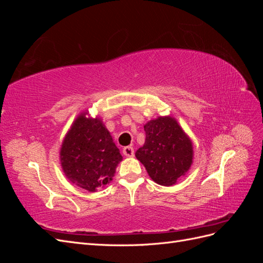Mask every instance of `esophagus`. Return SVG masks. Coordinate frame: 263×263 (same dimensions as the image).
Masks as SVG:
<instances>
[{"label": "esophagus", "mask_w": 263, "mask_h": 263, "mask_svg": "<svg viewBox=\"0 0 263 263\" xmlns=\"http://www.w3.org/2000/svg\"><path fill=\"white\" fill-rule=\"evenodd\" d=\"M123 154H124V156H126V157H133L134 154H135L134 148H133L132 146L125 147V148L123 149Z\"/></svg>", "instance_id": "esophagus-1"}]
</instances>
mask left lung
<instances>
[{
    "label": "left lung",
    "instance_id": "1",
    "mask_svg": "<svg viewBox=\"0 0 263 263\" xmlns=\"http://www.w3.org/2000/svg\"><path fill=\"white\" fill-rule=\"evenodd\" d=\"M144 128L145 144L136 151V158L158 184H176L193 162L192 141L171 116L151 119Z\"/></svg>",
    "mask_w": 263,
    "mask_h": 263
}]
</instances>
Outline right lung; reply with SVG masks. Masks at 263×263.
<instances>
[{"mask_svg":"<svg viewBox=\"0 0 263 263\" xmlns=\"http://www.w3.org/2000/svg\"><path fill=\"white\" fill-rule=\"evenodd\" d=\"M81 113L62 141L60 161L67 179L89 192L112 181L123 160L109 132L99 117Z\"/></svg>","mask_w":263,"mask_h":263,"instance_id":"add662e5","label":"right lung"}]
</instances>
